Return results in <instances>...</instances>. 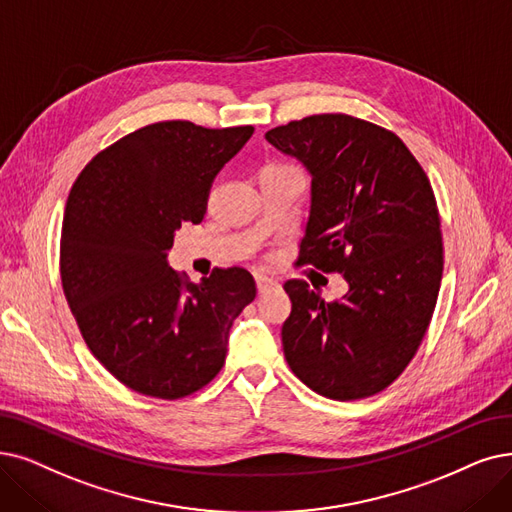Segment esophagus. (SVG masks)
Returning <instances> with one entry per match:
<instances>
[{"mask_svg":"<svg viewBox=\"0 0 512 512\" xmlns=\"http://www.w3.org/2000/svg\"><path fill=\"white\" fill-rule=\"evenodd\" d=\"M275 285H277L275 279H271V277H267V275H256V288H258L260 294L269 292L271 288H275Z\"/></svg>","mask_w":512,"mask_h":512,"instance_id":"34e87169","label":"esophagus"}]
</instances>
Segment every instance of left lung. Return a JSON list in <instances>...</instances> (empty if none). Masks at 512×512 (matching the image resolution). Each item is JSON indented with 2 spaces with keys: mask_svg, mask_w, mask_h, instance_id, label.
Segmentation results:
<instances>
[{
  "mask_svg": "<svg viewBox=\"0 0 512 512\" xmlns=\"http://www.w3.org/2000/svg\"><path fill=\"white\" fill-rule=\"evenodd\" d=\"M264 136L313 178L298 264L349 283L325 302L306 281H285V361L327 399L376 395L414 359L437 304L443 239L431 182L397 134L344 113Z\"/></svg>",
  "mask_w": 512,
  "mask_h": 512,
  "instance_id": "1",
  "label": "left lung"
}]
</instances>
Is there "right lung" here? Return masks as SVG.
I'll return each mask as SVG.
<instances>
[{"instance_id":"add662e5","label":"right lung","mask_w":512,"mask_h":512,"mask_svg":"<svg viewBox=\"0 0 512 512\" xmlns=\"http://www.w3.org/2000/svg\"><path fill=\"white\" fill-rule=\"evenodd\" d=\"M254 134L159 121L100 151L73 182L60 279L92 355L132 391L180 399L222 370L254 277L216 269L201 283L168 267L182 222L199 224L216 174Z\"/></svg>"}]
</instances>
